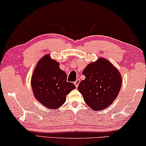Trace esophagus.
<instances>
[{"instance_id":"obj_1","label":"esophagus","mask_w":146,"mask_h":146,"mask_svg":"<svg viewBox=\"0 0 146 146\" xmlns=\"http://www.w3.org/2000/svg\"><path fill=\"white\" fill-rule=\"evenodd\" d=\"M80 79H77V80H76V81H75V82H74V84L75 86L77 88L78 86V85H79V83H80Z\"/></svg>"}]
</instances>
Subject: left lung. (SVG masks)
Listing matches in <instances>:
<instances>
[{
  "mask_svg": "<svg viewBox=\"0 0 146 146\" xmlns=\"http://www.w3.org/2000/svg\"><path fill=\"white\" fill-rule=\"evenodd\" d=\"M82 74L85 79L78 90L85 102L94 110L108 107L116 98L120 90L121 78L119 71L103 58L90 64Z\"/></svg>",
  "mask_w": 146,
  "mask_h": 146,
  "instance_id": "left-lung-1",
  "label": "left lung"
}]
</instances>
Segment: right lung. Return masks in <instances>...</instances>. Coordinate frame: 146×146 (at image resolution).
<instances>
[{"label": "right lung", "mask_w": 146, "mask_h": 146, "mask_svg": "<svg viewBox=\"0 0 146 146\" xmlns=\"http://www.w3.org/2000/svg\"><path fill=\"white\" fill-rule=\"evenodd\" d=\"M31 85L36 98L48 108L56 109L66 101V96L75 89L67 82V76L60 69L59 63L48 54L38 62L32 76Z\"/></svg>", "instance_id": "obj_1"}]
</instances>
